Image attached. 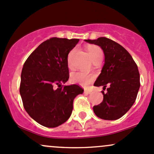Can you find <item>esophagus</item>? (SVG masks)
Listing matches in <instances>:
<instances>
[{"label": "esophagus", "instance_id": "34e87169", "mask_svg": "<svg viewBox=\"0 0 154 154\" xmlns=\"http://www.w3.org/2000/svg\"><path fill=\"white\" fill-rule=\"evenodd\" d=\"M84 93H86V94H90L91 92H92V91L88 90H84Z\"/></svg>", "mask_w": 154, "mask_h": 154}]
</instances>
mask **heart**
<instances>
[{"label":"heart","mask_w":154,"mask_h":154,"mask_svg":"<svg viewBox=\"0 0 154 154\" xmlns=\"http://www.w3.org/2000/svg\"><path fill=\"white\" fill-rule=\"evenodd\" d=\"M87 51L90 55V59H92V62H95V61H100L101 62L102 59H103V51L101 49L97 46H90L87 48ZM73 51H71L68 56V59H67V62L68 64H70L71 57H72ZM95 76L94 74L92 73H85L83 72H73L71 74L70 81L72 83L79 84V85L82 86V87H86L90 84L91 83L94 82Z\"/></svg>","instance_id":"obj_1"}]
</instances>
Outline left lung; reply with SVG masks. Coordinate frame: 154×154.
<instances>
[{"label": "left lung", "instance_id": "obj_1", "mask_svg": "<svg viewBox=\"0 0 154 154\" xmlns=\"http://www.w3.org/2000/svg\"><path fill=\"white\" fill-rule=\"evenodd\" d=\"M88 43L100 46L105 61L101 72L94 85L103 86V101L94 106L97 117L103 120H115L123 117L136 100L140 87V72L133 58L122 45L106 37L84 39Z\"/></svg>", "mask_w": 154, "mask_h": 154}]
</instances>
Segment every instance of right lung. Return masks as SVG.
<instances>
[{
  "label": "right lung",
  "mask_w": 154,
  "mask_h": 154,
  "mask_svg": "<svg viewBox=\"0 0 154 154\" xmlns=\"http://www.w3.org/2000/svg\"><path fill=\"white\" fill-rule=\"evenodd\" d=\"M79 39L51 38L39 45L25 62L20 93L33 120L55 128L72 114L73 100L84 90L76 84L62 87L69 79L67 57Z\"/></svg>",
  "instance_id": "add662e5"
}]
</instances>
